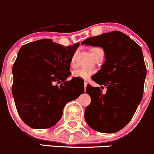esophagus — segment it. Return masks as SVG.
Instances as JSON below:
<instances>
[{
  "instance_id": "1",
  "label": "esophagus",
  "mask_w": 154,
  "mask_h": 154,
  "mask_svg": "<svg viewBox=\"0 0 154 154\" xmlns=\"http://www.w3.org/2000/svg\"><path fill=\"white\" fill-rule=\"evenodd\" d=\"M84 85H85V90H86L87 85H88V82H87V81H85V82H84Z\"/></svg>"
}]
</instances>
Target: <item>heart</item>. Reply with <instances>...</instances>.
<instances>
[{
    "label": "heart",
    "instance_id": "heart-1",
    "mask_svg": "<svg viewBox=\"0 0 154 154\" xmlns=\"http://www.w3.org/2000/svg\"><path fill=\"white\" fill-rule=\"evenodd\" d=\"M101 50L100 48H92L91 49V53L93 55V56H94L95 53L98 51V50ZM74 62H75V55L72 57L71 58V61H70V64H73ZM93 71L90 70V69H79L77 70L74 71L73 72V76L75 78H79V79H88L93 75Z\"/></svg>",
    "mask_w": 154,
    "mask_h": 154
}]
</instances>
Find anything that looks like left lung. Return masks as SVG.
<instances>
[{"label": "left lung", "instance_id": "obj_1", "mask_svg": "<svg viewBox=\"0 0 154 154\" xmlns=\"http://www.w3.org/2000/svg\"><path fill=\"white\" fill-rule=\"evenodd\" d=\"M82 44L102 47L106 59L92 79L107 91L103 94L99 87L87 86L91 102L85 109V121L99 132H117L130 122L143 96L147 69L142 49L119 31L89 38Z\"/></svg>", "mask_w": 154, "mask_h": 154}]
</instances>
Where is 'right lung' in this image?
<instances>
[{
  "label": "right lung",
  "instance_id": "add662e5",
  "mask_svg": "<svg viewBox=\"0 0 154 154\" xmlns=\"http://www.w3.org/2000/svg\"><path fill=\"white\" fill-rule=\"evenodd\" d=\"M79 43L64 46L51 39L24 44L13 64L12 92L23 122L34 129L51 128L64 106L85 92L84 83L70 75V61Z\"/></svg>",
  "mask_w": 154,
  "mask_h": 154
}]
</instances>
